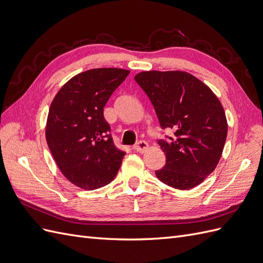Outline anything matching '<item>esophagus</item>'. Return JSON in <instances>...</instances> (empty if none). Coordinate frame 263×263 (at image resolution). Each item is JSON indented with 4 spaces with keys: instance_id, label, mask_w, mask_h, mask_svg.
Wrapping results in <instances>:
<instances>
[{
    "instance_id": "esophagus-1",
    "label": "esophagus",
    "mask_w": 263,
    "mask_h": 263,
    "mask_svg": "<svg viewBox=\"0 0 263 263\" xmlns=\"http://www.w3.org/2000/svg\"><path fill=\"white\" fill-rule=\"evenodd\" d=\"M134 149L138 151V153H145V151L148 149V144L144 140H140V141L137 142L136 145L134 146Z\"/></svg>"
}]
</instances>
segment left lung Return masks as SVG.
I'll use <instances>...</instances> for the list:
<instances>
[{"label": "left lung", "instance_id": "1", "mask_svg": "<svg viewBox=\"0 0 263 263\" xmlns=\"http://www.w3.org/2000/svg\"><path fill=\"white\" fill-rule=\"evenodd\" d=\"M135 80L146 92L162 128L174 130L159 140L165 165L156 171L164 184L190 190L218 164L227 137V119L210 87L185 71H142Z\"/></svg>", "mask_w": 263, "mask_h": 263}]
</instances>
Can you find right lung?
Segmentation results:
<instances>
[{
    "label": "right lung",
    "mask_w": 263,
    "mask_h": 263,
    "mask_svg": "<svg viewBox=\"0 0 263 263\" xmlns=\"http://www.w3.org/2000/svg\"><path fill=\"white\" fill-rule=\"evenodd\" d=\"M129 70L98 68L71 78L55 94L46 124V140L58 168L84 190L105 186L125 153L115 147L103 108Z\"/></svg>",
    "instance_id": "obj_1"
}]
</instances>
